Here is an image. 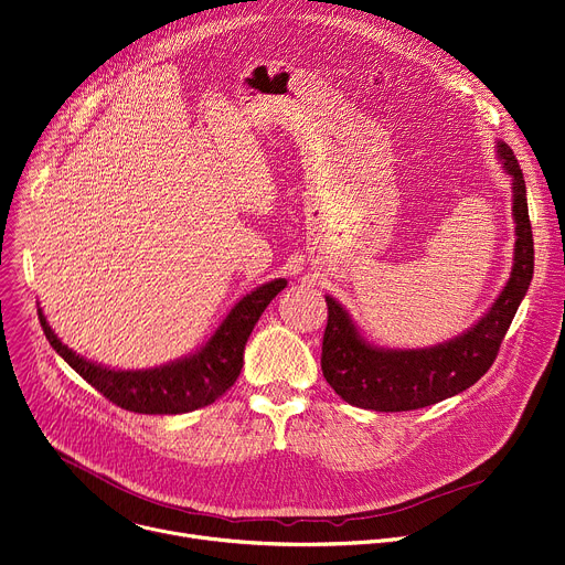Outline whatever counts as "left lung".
<instances>
[{"mask_svg":"<svg viewBox=\"0 0 565 565\" xmlns=\"http://www.w3.org/2000/svg\"><path fill=\"white\" fill-rule=\"evenodd\" d=\"M498 158L511 175V212L516 223L514 266L491 309L461 335L426 349H385L365 340L351 316L327 295L329 320L322 342V374L347 403L376 413H407L478 383L493 365L500 342L514 320L534 275V238L525 178L504 141Z\"/></svg>","mask_w":565,"mask_h":565,"instance_id":"8db88e82","label":"left lung"}]
</instances>
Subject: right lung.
<instances>
[{
	"label": "right lung",
	"mask_w": 565,
	"mask_h": 565,
	"mask_svg": "<svg viewBox=\"0 0 565 565\" xmlns=\"http://www.w3.org/2000/svg\"><path fill=\"white\" fill-rule=\"evenodd\" d=\"M284 288L286 279H275L252 290L234 306L207 344L180 361L150 370H110L85 361L51 331L42 311H38V318L49 344L65 358V363L115 405L139 415H184L214 403L234 385L254 324Z\"/></svg>",
	"instance_id": "1"
}]
</instances>
